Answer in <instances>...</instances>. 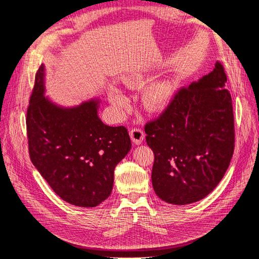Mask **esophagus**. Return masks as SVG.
<instances>
[{
	"instance_id": "obj_1",
	"label": "esophagus",
	"mask_w": 259,
	"mask_h": 259,
	"mask_svg": "<svg viewBox=\"0 0 259 259\" xmlns=\"http://www.w3.org/2000/svg\"><path fill=\"white\" fill-rule=\"evenodd\" d=\"M130 135H131L132 142L134 143L135 145H140L144 142L145 135H144V132L140 128H133L130 132Z\"/></svg>"
}]
</instances>
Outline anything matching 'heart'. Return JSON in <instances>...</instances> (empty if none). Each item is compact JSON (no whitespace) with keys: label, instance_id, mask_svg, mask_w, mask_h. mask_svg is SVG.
I'll use <instances>...</instances> for the list:
<instances>
[{"label":"heart","instance_id":"b5f03b06","mask_svg":"<svg viewBox=\"0 0 259 259\" xmlns=\"http://www.w3.org/2000/svg\"><path fill=\"white\" fill-rule=\"evenodd\" d=\"M147 76L148 74L145 72L128 74L123 79V83L128 88H132V86L143 84L147 80ZM107 97L111 107L117 113H122L125 107L127 106V97L115 86L109 88ZM171 97H173V85L168 80H160L147 86L143 92L142 100L147 111L155 113L165 109L171 100Z\"/></svg>","mask_w":259,"mask_h":259}]
</instances>
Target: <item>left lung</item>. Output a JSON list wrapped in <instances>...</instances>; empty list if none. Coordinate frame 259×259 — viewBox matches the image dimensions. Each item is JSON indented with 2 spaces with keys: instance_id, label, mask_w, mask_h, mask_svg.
Wrapping results in <instances>:
<instances>
[{
  "instance_id": "8db88e82",
  "label": "left lung",
  "mask_w": 259,
  "mask_h": 259,
  "mask_svg": "<svg viewBox=\"0 0 259 259\" xmlns=\"http://www.w3.org/2000/svg\"><path fill=\"white\" fill-rule=\"evenodd\" d=\"M224 67L182 89L158 119L146 124L154 153L151 180L158 197L186 205L204 199L223 179L234 148L230 93Z\"/></svg>"
}]
</instances>
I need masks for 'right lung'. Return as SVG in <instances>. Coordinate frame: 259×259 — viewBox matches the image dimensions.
Listing matches in <instances>:
<instances>
[{
    "mask_svg": "<svg viewBox=\"0 0 259 259\" xmlns=\"http://www.w3.org/2000/svg\"><path fill=\"white\" fill-rule=\"evenodd\" d=\"M45 66L35 75L27 111L29 154L54 192L80 207H95L110 195L114 168L132 148L127 130L98 116L100 98L65 107L45 96Z\"/></svg>",
    "mask_w": 259,
    "mask_h": 259,
    "instance_id": "obj_1",
    "label": "right lung"
}]
</instances>
